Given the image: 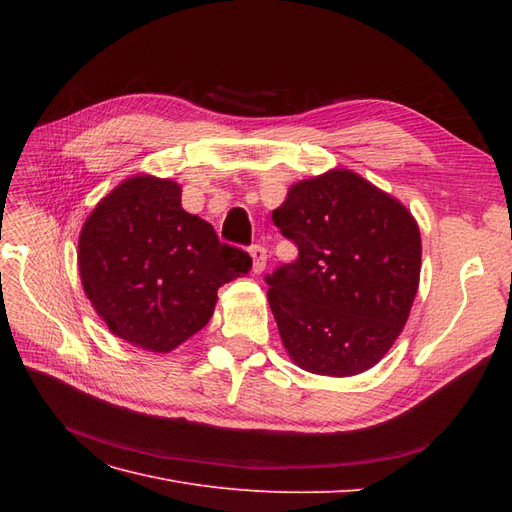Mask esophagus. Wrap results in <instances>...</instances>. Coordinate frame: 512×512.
<instances>
[{
    "label": "esophagus",
    "mask_w": 512,
    "mask_h": 512,
    "mask_svg": "<svg viewBox=\"0 0 512 512\" xmlns=\"http://www.w3.org/2000/svg\"><path fill=\"white\" fill-rule=\"evenodd\" d=\"M250 256L254 260V273L265 271L267 267V250L262 245H252L250 247Z\"/></svg>",
    "instance_id": "obj_1"
}]
</instances>
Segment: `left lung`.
<instances>
[{
    "mask_svg": "<svg viewBox=\"0 0 512 512\" xmlns=\"http://www.w3.org/2000/svg\"><path fill=\"white\" fill-rule=\"evenodd\" d=\"M273 224L299 256L265 275L290 359L320 376H354L389 352L421 275L410 211L350 170L294 183Z\"/></svg>",
    "mask_w": 512,
    "mask_h": 512,
    "instance_id": "1",
    "label": "left lung"
}]
</instances>
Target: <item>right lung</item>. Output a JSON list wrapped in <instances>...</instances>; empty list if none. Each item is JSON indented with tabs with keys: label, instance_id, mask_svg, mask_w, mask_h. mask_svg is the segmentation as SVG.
I'll return each mask as SVG.
<instances>
[{
	"label": "right lung",
	"instance_id": "1",
	"mask_svg": "<svg viewBox=\"0 0 512 512\" xmlns=\"http://www.w3.org/2000/svg\"><path fill=\"white\" fill-rule=\"evenodd\" d=\"M250 269V254L181 207L175 181L151 175L104 196L79 239L87 299L117 337L151 352L203 329L218 288Z\"/></svg>",
	"mask_w": 512,
	"mask_h": 512
}]
</instances>
